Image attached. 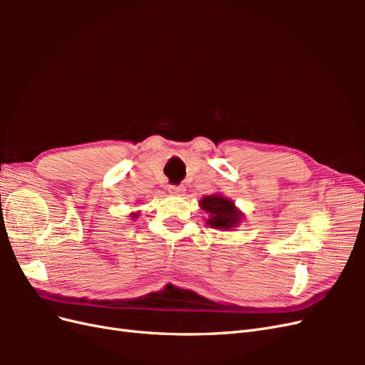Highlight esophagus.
<instances>
[{
  "label": "esophagus",
  "instance_id": "34e87169",
  "mask_svg": "<svg viewBox=\"0 0 365 365\" xmlns=\"http://www.w3.org/2000/svg\"><path fill=\"white\" fill-rule=\"evenodd\" d=\"M169 192H170V193H175V195H178V193H182V192H184V187L170 185V187H169Z\"/></svg>",
  "mask_w": 365,
  "mask_h": 365
}]
</instances>
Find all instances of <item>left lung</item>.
Wrapping results in <instances>:
<instances>
[{"label":"left lung","mask_w":365,"mask_h":365,"mask_svg":"<svg viewBox=\"0 0 365 365\" xmlns=\"http://www.w3.org/2000/svg\"><path fill=\"white\" fill-rule=\"evenodd\" d=\"M201 207L208 213L207 225H210V228L230 230L237 225L240 220V213L236 210L235 204L224 196H205L204 200H201Z\"/></svg>","instance_id":"1"}]
</instances>
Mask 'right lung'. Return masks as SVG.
Segmentation results:
<instances>
[{
    "instance_id": "1",
    "label": "right lung",
    "mask_w": 365,
    "mask_h": 365,
    "mask_svg": "<svg viewBox=\"0 0 365 365\" xmlns=\"http://www.w3.org/2000/svg\"><path fill=\"white\" fill-rule=\"evenodd\" d=\"M134 216H137V215H134Z\"/></svg>"
}]
</instances>
